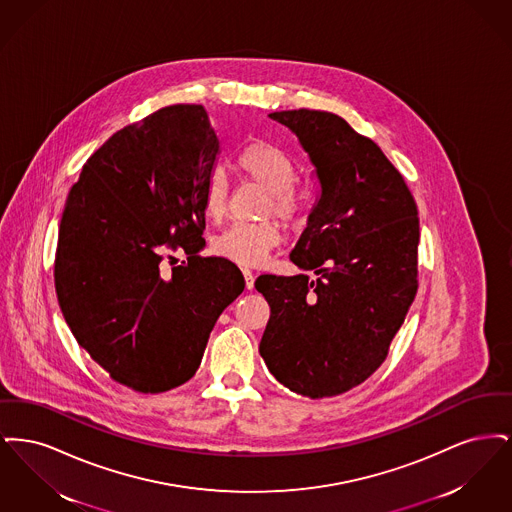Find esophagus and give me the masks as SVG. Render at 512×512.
I'll list each match as a JSON object with an SVG mask.
<instances>
[{"label": "esophagus", "mask_w": 512, "mask_h": 512, "mask_svg": "<svg viewBox=\"0 0 512 512\" xmlns=\"http://www.w3.org/2000/svg\"><path fill=\"white\" fill-rule=\"evenodd\" d=\"M242 272H244L245 288H247V290H253V286H255V276H253V272H251L249 268H244Z\"/></svg>", "instance_id": "obj_1"}]
</instances>
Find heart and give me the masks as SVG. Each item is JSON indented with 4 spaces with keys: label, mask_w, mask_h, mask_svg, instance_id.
Returning a JSON list of instances; mask_svg holds the SVG:
<instances>
[{
    "label": "heart",
    "mask_w": 512,
    "mask_h": 512,
    "mask_svg": "<svg viewBox=\"0 0 512 512\" xmlns=\"http://www.w3.org/2000/svg\"><path fill=\"white\" fill-rule=\"evenodd\" d=\"M238 169L251 180L261 184L270 192L267 217L276 215L280 219H293L299 211V199L293 194L297 171L292 159L278 147L267 142H253L245 146L238 159ZM228 207V182L220 169L209 174L203 190L205 217L219 222ZM282 232L274 222L244 224L236 222L222 230L213 240V249L220 257L230 259L242 267H257L268 257V253L280 245Z\"/></svg>",
    "instance_id": "obj_1"
}]
</instances>
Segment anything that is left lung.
<instances>
[{
    "mask_svg": "<svg viewBox=\"0 0 512 512\" xmlns=\"http://www.w3.org/2000/svg\"><path fill=\"white\" fill-rule=\"evenodd\" d=\"M315 167L317 203L290 253L317 274L255 280L270 305L259 353L288 390L322 399L384 363L416 295L418 211L403 176L372 140L326 111L268 115Z\"/></svg>",
    "mask_w": 512,
    "mask_h": 512,
    "instance_id": "left-lung-1",
    "label": "left lung"
}]
</instances>
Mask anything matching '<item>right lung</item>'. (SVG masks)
Segmentation results:
<instances>
[{"label":"right lung","mask_w":512,"mask_h":512,"mask_svg":"<svg viewBox=\"0 0 512 512\" xmlns=\"http://www.w3.org/2000/svg\"><path fill=\"white\" fill-rule=\"evenodd\" d=\"M220 142L203 105L124 126L86 161L59 226L55 290L82 349L122 386L161 393L199 368L240 268L205 247L203 190ZM165 246L189 263L160 272Z\"/></svg>","instance_id":"right-lung-1"}]
</instances>
